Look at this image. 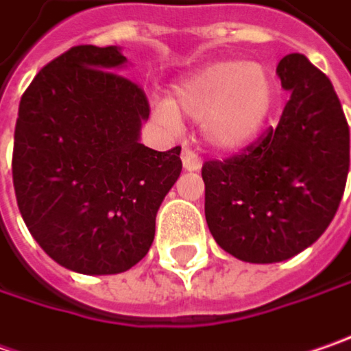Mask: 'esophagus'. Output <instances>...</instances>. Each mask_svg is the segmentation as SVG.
Masks as SVG:
<instances>
[{"label": "esophagus", "instance_id": "obj_1", "mask_svg": "<svg viewBox=\"0 0 351 351\" xmlns=\"http://www.w3.org/2000/svg\"><path fill=\"white\" fill-rule=\"evenodd\" d=\"M180 159H182V167L186 171H200L202 162H200V157L189 149V147H182V153H180Z\"/></svg>", "mask_w": 351, "mask_h": 351}]
</instances>
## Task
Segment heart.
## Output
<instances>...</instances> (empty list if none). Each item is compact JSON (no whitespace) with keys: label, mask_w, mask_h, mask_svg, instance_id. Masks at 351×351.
<instances>
[{"label":"heart","mask_w":351,"mask_h":351,"mask_svg":"<svg viewBox=\"0 0 351 351\" xmlns=\"http://www.w3.org/2000/svg\"><path fill=\"white\" fill-rule=\"evenodd\" d=\"M273 101L275 86L263 66L243 60H216L180 80L173 101H155V114L173 133L180 130L178 114L198 119L210 145L237 151L257 137Z\"/></svg>","instance_id":"1"}]
</instances>
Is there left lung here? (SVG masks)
Segmentation results:
<instances>
[{"label": "left lung", "instance_id": "1", "mask_svg": "<svg viewBox=\"0 0 351 351\" xmlns=\"http://www.w3.org/2000/svg\"><path fill=\"white\" fill-rule=\"evenodd\" d=\"M291 98L275 130L226 160H206L204 212L223 252L247 263L291 259L324 234L350 171V128L324 72L287 54Z\"/></svg>", "mask_w": 351, "mask_h": 351}]
</instances>
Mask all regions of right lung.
<instances>
[{
    "mask_svg": "<svg viewBox=\"0 0 351 351\" xmlns=\"http://www.w3.org/2000/svg\"><path fill=\"white\" fill-rule=\"evenodd\" d=\"M119 47L80 45L25 90L15 123L13 186L25 223L58 265L115 275L139 263L182 171L180 147L139 143L145 92L117 74Z\"/></svg>",
    "mask_w": 351,
    "mask_h": 351,
    "instance_id": "obj_1",
    "label": "right lung"
}]
</instances>
